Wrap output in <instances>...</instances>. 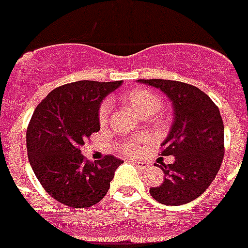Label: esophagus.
<instances>
[{"label": "esophagus", "mask_w": 248, "mask_h": 248, "mask_svg": "<svg viewBox=\"0 0 248 248\" xmlns=\"http://www.w3.org/2000/svg\"><path fill=\"white\" fill-rule=\"evenodd\" d=\"M134 165L137 166L138 169H140V170L148 168V163H145V161H134Z\"/></svg>", "instance_id": "esophagus-1"}]
</instances>
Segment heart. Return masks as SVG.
<instances>
[{"label":"heart","mask_w":248,"mask_h":248,"mask_svg":"<svg viewBox=\"0 0 248 248\" xmlns=\"http://www.w3.org/2000/svg\"><path fill=\"white\" fill-rule=\"evenodd\" d=\"M125 100L131 108L134 109L140 117H153L160 109L163 108V99L160 95L154 93L150 89L137 88L134 91L129 92L126 94ZM111 111V102L104 100L100 104L99 111H98V119L100 125H105L109 120V115ZM140 140H128L123 144V151L126 154L135 155L139 150Z\"/></svg>","instance_id":"b5f03b06"}]
</instances>
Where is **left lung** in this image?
<instances>
[{
	"mask_svg": "<svg viewBox=\"0 0 248 248\" xmlns=\"http://www.w3.org/2000/svg\"><path fill=\"white\" fill-rule=\"evenodd\" d=\"M139 82L164 92L174 107V123L160 155H172L175 161L161 163L165 179L160 186L151 187L150 195L164 205L190 202L209 187L221 168L225 145L220 110L195 85L168 79Z\"/></svg>",
	"mask_w": 248,
	"mask_h": 248,
	"instance_id": "8db88e82",
	"label": "left lung"
}]
</instances>
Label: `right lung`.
<instances>
[{"mask_svg": "<svg viewBox=\"0 0 248 248\" xmlns=\"http://www.w3.org/2000/svg\"><path fill=\"white\" fill-rule=\"evenodd\" d=\"M118 82L79 80L53 89L37 105L26 134L30 164L43 189L69 207H89L108 192L123 161L113 155L89 161L80 146L99 131L102 100Z\"/></svg>", "mask_w": 248, "mask_h": 248, "instance_id": "add662e5", "label": "right lung"}]
</instances>
